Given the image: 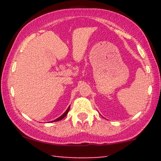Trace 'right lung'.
I'll use <instances>...</instances> for the list:
<instances>
[{
	"instance_id": "obj_1",
	"label": "right lung",
	"mask_w": 161,
	"mask_h": 161,
	"mask_svg": "<svg viewBox=\"0 0 161 161\" xmlns=\"http://www.w3.org/2000/svg\"><path fill=\"white\" fill-rule=\"evenodd\" d=\"M69 108H70V107H68V108H67V110L66 111H65V112H64V113L63 114H62V115L61 116H59L58 119H55V120H54V121H53V122H54V121H60V120H62V119H64V117L67 116V114H68V112H69Z\"/></svg>"
}]
</instances>
